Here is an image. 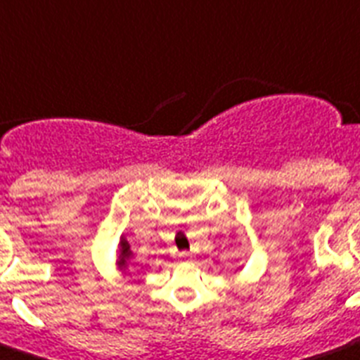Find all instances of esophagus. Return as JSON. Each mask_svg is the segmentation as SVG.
Instances as JSON below:
<instances>
[{"label": "esophagus", "instance_id": "1", "mask_svg": "<svg viewBox=\"0 0 360 360\" xmlns=\"http://www.w3.org/2000/svg\"><path fill=\"white\" fill-rule=\"evenodd\" d=\"M179 259L181 262H190V259H192V252H188V250H183V252H179Z\"/></svg>", "mask_w": 360, "mask_h": 360}]
</instances>
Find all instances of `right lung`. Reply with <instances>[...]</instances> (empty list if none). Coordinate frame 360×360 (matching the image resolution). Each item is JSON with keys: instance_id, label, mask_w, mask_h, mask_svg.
<instances>
[{"instance_id": "1", "label": "right lung", "mask_w": 360, "mask_h": 360, "mask_svg": "<svg viewBox=\"0 0 360 360\" xmlns=\"http://www.w3.org/2000/svg\"><path fill=\"white\" fill-rule=\"evenodd\" d=\"M129 256H131V250H129V245L128 241L126 240H120V259H119V265L120 267H126V264H128Z\"/></svg>"}]
</instances>
